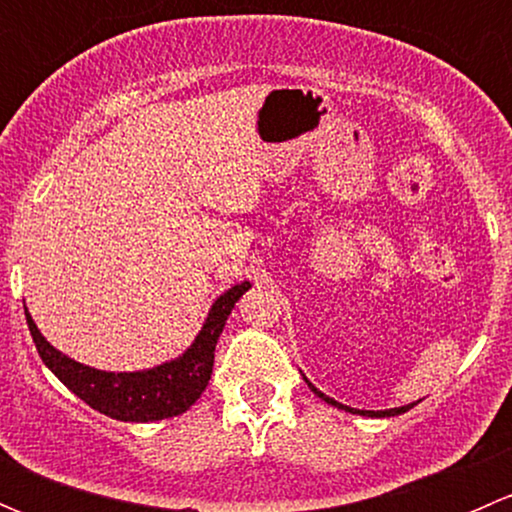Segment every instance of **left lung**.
Here are the masks:
<instances>
[{
  "label": "left lung",
  "mask_w": 512,
  "mask_h": 512,
  "mask_svg": "<svg viewBox=\"0 0 512 512\" xmlns=\"http://www.w3.org/2000/svg\"><path fill=\"white\" fill-rule=\"evenodd\" d=\"M307 381V379H304ZM309 384V389L314 391V394L319 396V399L322 401H327L329 406H337V409H342V411H349V414H359V416H374V418H386V416H399V414H404V411H409V409H414L416 404H409V406H399V409H386V411H359V409H352V406H344V404H339V401H334V399H329V396H324L322 391L317 389V386H312V381H307Z\"/></svg>",
  "instance_id": "obj_1"
}]
</instances>
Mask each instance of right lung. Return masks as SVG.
<instances>
[{"mask_svg": "<svg viewBox=\"0 0 512 512\" xmlns=\"http://www.w3.org/2000/svg\"><path fill=\"white\" fill-rule=\"evenodd\" d=\"M250 287V282L245 280L220 294L210 307L208 319L195 342L178 359L163 361L143 371H101L79 364L46 342L27 307H24V314H27L29 332H32L41 361L54 371V376L66 389L74 391L98 414H106L116 421L148 423L185 414L200 399L213 374L215 344L223 334L227 317L237 299Z\"/></svg>", "mask_w": 512, "mask_h": 512, "instance_id": "obj_1", "label": "right lung"}]
</instances>
